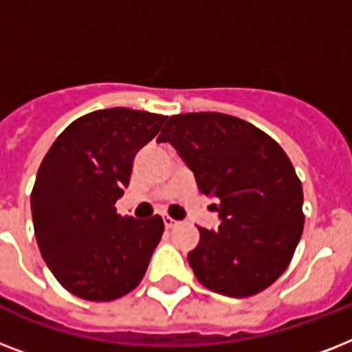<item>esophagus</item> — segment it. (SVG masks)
<instances>
[{
	"label": "esophagus",
	"mask_w": 352,
	"mask_h": 352,
	"mask_svg": "<svg viewBox=\"0 0 352 352\" xmlns=\"http://www.w3.org/2000/svg\"><path fill=\"white\" fill-rule=\"evenodd\" d=\"M162 221H164V226H166V228H173V226L177 225V221H175V219H171L170 215H166V217H164V219H162Z\"/></svg>",
	"instance_id": "34e87169"
}]
</instances>
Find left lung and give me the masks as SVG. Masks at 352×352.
Returning <instances> with one entry per match:
<instances>
[{"label": "left lung", "mask_w": 352, "mask_h": 352, "mask_svg": "<svg viewBox=\"0 0 352 352\" xmlns=\"http://www.w3.org/2000/svg\"><path fill=\"white\" fill-rule=\"evenodd\" d=\"M193 171L199 192L217 199V230L199 228L188 254L199 283L248 298L276 281L303 234V188L283 148L259 127L223 113L173 115L160 131Z\"/></svg>", "instance_id": "1"}]
</instances>
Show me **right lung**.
<instances>
[{
	"label": "right lung",
	"instance_id": "right-lung-1",
	"mask_svg": "<svg viewBox=\"0 0 352 352\" xmlns=\"http://www.w3.org/2000/svg\"><path fill=\"white\" fill-rule=\"evenodd\" d=\"M164 115L98 109L63 129L43 157L30 193L41 257L58 283L87 301H113L142 281L164 223L117 214L133 159Z\"/></svg>",
	"mask_w": 352,
	"mask_h": 352
}]
</instances>
